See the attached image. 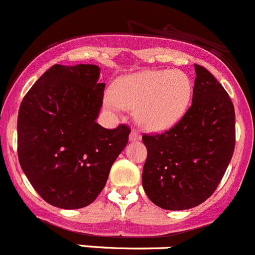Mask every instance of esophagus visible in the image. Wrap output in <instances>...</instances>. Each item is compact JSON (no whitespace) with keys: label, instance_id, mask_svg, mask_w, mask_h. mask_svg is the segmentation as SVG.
<instances>
[{"label":"esophagus","instance_id":"esophagus-1","mask_svg":"<svg viewBox=\"0 0 255 255\" xmlns=\"http://www.w3.org/2000/svg\"><path fill=\"white\" fill-rule=\"evenodd\" d=\"M139 140H141V135L136 130H132L131 134H130V141H139Z\"/></svg>","mask_w":255,"mask_h":255}]
</instances>
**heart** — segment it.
<instances>
[{
	"mask_svg": "<svg viewBox=\"0 0 255 255\" xmlns=\"http://www.w3.org/2000/svg\"><path fill=\"white\" fill-rule=\"evenodd\" d=\"M191 93V80L183 71L146 70L119 80L105 100L113 110L136 109V119L144 128L161 131L184 115Z\"/></svg>",
	"mask_w": 255,
	"mask_h": 255,
	"instance_id": "1",
	"label": "heart"
}]
</instances>
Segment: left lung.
Returning <instances> with one entry per match:
<instances>
[{
	"label": "left lung",
	"mask_w": 255,
	"mask_h": 255,
	"mask_svg": "<svg viewBox=\"0 0 255 255\" xmlns=\"http://www.w3.org/2000/svg\"><path fill=\"white\" fill-rule=\"evenodd\" d=\"M195 66L191 106L161 134H144L147 157L142 188L166 210L190 209L215 191L235 146L234 105L220 82Z\"/></svg>",
	"instance_id": "8db88e82"
}]
</instances>
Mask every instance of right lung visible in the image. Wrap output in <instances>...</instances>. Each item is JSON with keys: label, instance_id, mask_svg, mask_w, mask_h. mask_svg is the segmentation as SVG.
<instances>
[{"label": "right lung", "instance_id": "add662e5", "mask_svg": "<svg viewBox=\"0 0 255 255\" xmlns=\"http://www.w3.org/2000/svg\"><path fill=\"white\" fill-rule=\"evenodd\" d=\"M96 65H53L28 90L17 119L23 173L53 207L80 209L98 198L130 128L96 123L105 84Z\"/></svg>", "mask_w": 255, "mask_h": 255}]
</instances>
